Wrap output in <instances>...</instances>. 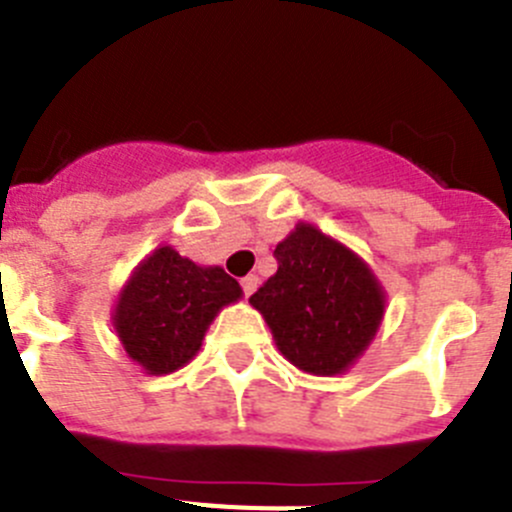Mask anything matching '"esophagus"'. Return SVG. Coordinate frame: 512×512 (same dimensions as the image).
<instances>
[{
  "mask_svg": "<svg viewBox=\"0 0 512 512\" xmlns=\"http://www.w3.org/2000/svg\"><path fill=\"white\" fill-rule=\"evenodd\" d=\"M241 287H243V295L251 297L253 292H256V287H259V277H256V274H248V277L241 279Z\"/></svg>",
  "mask_w": 512,
  "mask_h": 512,
  "instance_id": "1",
  "label": "esophagus"
}]
</instances>
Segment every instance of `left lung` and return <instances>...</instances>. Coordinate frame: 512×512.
<instances>
[{
  "label": "left lung",
  "mask_w": 512,
  "mask_h": 512,
  "mask_svg": "<svg viewBox=\"0 0 512 512\" xmlns=\"http://www.w3.org/2000/svg\"><path fill=\"white\" fill-rule=\"evenodd\" d=\"M277 274L251 305L264 315L279 354L300 372H348L377 336L387 292L369 264L310 223L277 243Z\"/></svg>",
  "instance_id": "left-lung-1"
}]
</instances>
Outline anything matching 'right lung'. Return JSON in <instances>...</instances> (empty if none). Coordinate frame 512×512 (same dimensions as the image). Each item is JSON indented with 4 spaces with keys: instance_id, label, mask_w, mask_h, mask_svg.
Listing matches in <instances>:
<instances>
[{
    "instance_id": "obj_1",
    "label": "right lung",
    "mask_w": 512,
    "mask_h": 512,
    "mask_svg": "<svg viewBox=\"0 0 512 512\" xmlns=\"http://www.w3.org/2000/svg\"><path fill=\"white\" fill-rule=\"evenodd\" d=\"M241 297V284L220 266H200L174 246H158L122 284L112 325L125 354L146 374L164 377L197 356L217 312Z\"/></svg>"
}]
</instances>
